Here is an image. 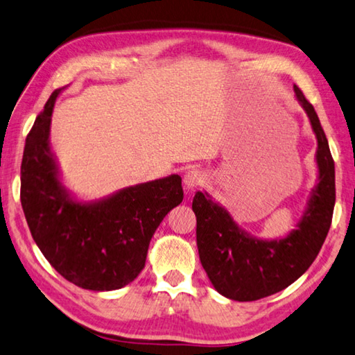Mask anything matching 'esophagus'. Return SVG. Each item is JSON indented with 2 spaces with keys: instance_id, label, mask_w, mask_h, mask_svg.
Returning <instances> with one entry per match:
<instances>
[{
  "instance_id": "1",
  "label": "esophagus",
  "mask_w": 355,
  "mask_h": 355,
  "mask_svg": "<svg viewBox=\"0 0 355 355\" xmlns=\"http://www.w3.org/2000/svg\"><path fill=\"white\" fill-rule=\"evenodd\" d=\"M206 182V173L201 170H189L184 176V184L187 189H196Z\"/></svg>"
}]
</instances>
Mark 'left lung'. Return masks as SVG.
<instances>
[{
    "label": "left lung",
    "instance_id": "1",
    "mask_svg": "<svg viewBox=\"0 0 355 355\" xmlns=\"http://www.w3.org/2000/svg\"><path fill=\"white\" fill-rule=\"evenodd\" d=\"M316 137L318 179L296 229L282 239L251 235L207 191H196L191 209L196 215V245L202 268L220 295L234 301H257L287 288L318 256L332 223L335 206V165L324 130L313 105L295 85Z\"/></svg>",
    "mask_w": 355,
    "mask_h": 355
}]
</instances>
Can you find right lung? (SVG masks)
Here are the masks:
<instances>
[{
    "label": "right lung",
    "mask_w": 355,
    "mask_h": 355,
    "mask_svg": "<svg viewBox=\"0 0 355 355\" xmlns=\"http://www.w3.org/2000/svg\"><path fill=\"white\" fill-rule=\"evenodd\" d=\"M58 89L28 134L21 162V207L43 256L80 288H123L145 268L155 229L184 200L179 174L79 201L64 182L49 143Z\"/></svg>",
    "instance_id": "right-lung-1"
}]
</instances>
